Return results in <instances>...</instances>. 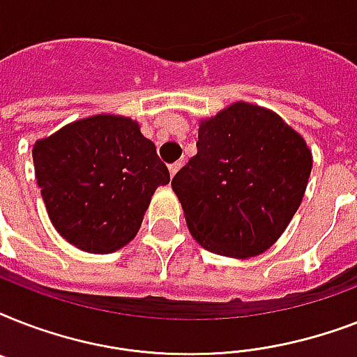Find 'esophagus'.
I'll list each match as a JSON object with an SVG mask.
<instances>
[{
    "label": "esophagus",
    "instance_id": "esophagus-1",
    "mask_svg": "<svg viewBox=\"0 0 357 357\" xmlns=\"http://www.w3.org/2000/svg\"><path fill=\"white\" fill-rule=\"evenodd\" d=\"M179 168H181V162H174V165H170V167H168V172H170V176H176V174H178V170Z\"/></svg>",
    "mask_w": 357,
    "mask_h": 357
}]
</instances>
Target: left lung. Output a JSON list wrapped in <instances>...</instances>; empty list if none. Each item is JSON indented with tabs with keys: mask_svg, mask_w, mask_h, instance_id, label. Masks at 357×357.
<instances>
[{
	"mask_svg": "<svg viewBox=\"0 0 357 357\" xmlns=\"http://www.w3.org/2000/svg\"><path fill=\"white\" fill-rule=\"evenodd\" d=\"M198 153L172 179L190 235L209 252L263 254L294 217L313 157L280 114L235 102L200 120Z\"/></svg>",
	"mask_w": 357,
	"mask_h": 357,
	"instance_id": "left-lung-1",
	"label": "left lung"
}]
</instances>
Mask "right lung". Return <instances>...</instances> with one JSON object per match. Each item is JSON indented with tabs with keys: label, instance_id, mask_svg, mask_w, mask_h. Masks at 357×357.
<instances>
[{
	"label": "right lung",
	"instance_id": "right-lung-1",
	"mask_svg": "<svg viewBox=\"0 0 357 357\" xmlns=\"http://www.w3.org/2000/svg\"><path fill=\"white\" fill-rule=\"evenodd\" d=\"M33 162L53 228L89 254L133 241L155 189L170 181L139 122L119 114L75 120L36 140Z\"/></svg>",
	"mask_w": 357,
	"mask_h": 357
}]
</instances>
